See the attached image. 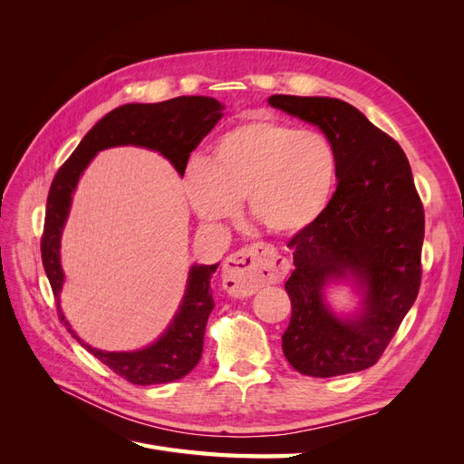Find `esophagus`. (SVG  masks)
<instances>
[{
    "instance_id": "1",
    "label": "esophagus",
    "mask_w": 464,
    "mask_h": 464,
    "mask_svg": "<svg viewBox=\"0 0 464 464\" xmlns=\"http://www.w3.org/2000/svg\"><path fill=\"white\" fill-rule=\"evenodd\" d=\"M290 269L288 261L271 244H251L232 254L222 271V285L234 296H251L265 285L280 283Z\"/></svg>"
}]
</instances>
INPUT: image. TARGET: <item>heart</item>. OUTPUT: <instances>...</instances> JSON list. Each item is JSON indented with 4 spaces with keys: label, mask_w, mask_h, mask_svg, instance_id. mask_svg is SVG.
I'll return each instance as SVG.
<instances>
[{
    "label": "heart",
    "mask_w": 464,
    "mask_h": 464,
    "mask_svg": "<svg viewBox=\"0 0 464 464\" xmlns=\"http://www.w3.org/2000/svg\"><path fill=\"white\" fill-rule=\"evenodd\" d=\"M336 181L339 157L329 137L257 118L218 135L207 160H191L184 189L205 222L232 218L246 199L263 228L290 236L323 217Z\"/></svg>",
    "instance_id": "1"
}]
</instances>
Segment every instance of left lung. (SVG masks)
<instances>
[{
    "mask_svg": "<svg viewBox=\"0 0 464 464\" xmlns=\"http://www.w3.org/2000/svg\"><path fill=\"white\" fill-rule=\"evenodd\" d=\"M269 104L310 121L339 157V186L323 217L288 247L292 317L283 334L290 366L312 377L372 368L412 307L422 280L424 207L409 159L395 139L339 98L273 94ZM353 276L362 312L333 316L322 302L329 279Z\"/></svg>",
    "mask_w": 464,
    "mask_h": 464,
    "instance_id": "8db88e82",
    "label": "left lung"
}]
</instances>
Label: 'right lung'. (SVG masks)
Instances as JSON below:
<instances>
[{
  "label": "right lung",
  "mask_w": 464,
  "mask_h": 464,
  "mask_svg": "<svg viewBox=\"0 0 464 464\" xmlns=\"http://www.w3.org/2000/svg\"><path fill=\"white\" fill-rule=\"evenodd\" d=\"M222 108L224 106L210 96H178L157 104H123L111 110L82 137V141L62 164L50 186L40 251L52 292L58 300V315L81 346H85L104 366L133 385L170 383L198 366L203 354L207 319L215 307L213 294H210V276L217 271L218 263L191 266L184 302L172 325L157 343L137 353L96 350L79 339L60 310V290L63 285L60 240L69 207H72V195L94 154L118 145H137L159 150L184 176L191 150L222 118Z\"/></svg>",
  "instance_id": "obj_1"
}]
</instances>
